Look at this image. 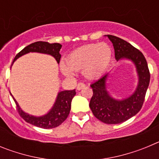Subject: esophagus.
<instances>
[{
    "instance_id": "1",
    "label": "esophagus",
    "mask_w": 159,
    "mask_h": 159,
    "mask_svg": "<svg viewBox=\"0 0 159 159\" xmlns=\"http://www.w3.org/2000/svg\"><path fill=\"white\" fill-rule=\"evenodd\" d=\"M84 88H85V84H84V83H79V84H77V91H80V90Z\"/></svg>"
}]
</instances>
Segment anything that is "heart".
Segmentation results:
<instances>
[{
    "label": "heart",
    "instance_id": "b5f03b06",
    "mask_svg": "<svg viewBox=\"0 0 159 159\" xmlns=\"http://www.w3.org/2000/svg\"><path fill=\"white\" fill-rule=\"evenodd\" d=\"M112 59V49L105 42L86 44L71 52L65 60L66 65H61L63 73L73 76L72 71L82 70L88 80H95L105 72Z\"/></svg>",
    "mask_w": 159,
    "mask_h": 159
}]
</instances>
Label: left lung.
<instances>
[{
	"instance_id": "left-lung-1",
	"label": "left lung",
	"mask_w": 159,
	"mask_h": 159,
	"mask_svg": "<svg viewBox=\"0 0 159 159\" xmlns=\"http://www.w3.org/2000/svg\"><path fill=\"white\" fill-rule=\"evenodd\" d=\"M113 43L117 61L127 60L135 67L138 84L134 92L127 98L115 99L107 91V81L109 73L91 84L93 91L89 107L95 118L107 124H118L127 121L141 110L150 84V71L143 53L123 39L105 35Z\"/></svg>"
}]
</instances>
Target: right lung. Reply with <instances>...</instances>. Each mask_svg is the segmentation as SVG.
Returning a JSON list of instances; mask_svg holds the SVG:
<instances>
[{
  "label": "right lung",
  "mask_w": 159,
  "mask_h": 159,
  "mask_svg": "<svg viewBox=\"0 0 159 159\" xmlns=\"http://www.w3.org/2000/svg\"><path fill=\"white\" fill-rule=\"evenodd\" d=\"M61 47H62V45L58 43H49L48 42L43 41H37L32 43L28 45L27 47H25L24 49H22L21 51L16 55L13 61H12L11 67L18 58L29 52H38L42 53V54L50 55L52 57H54L55 60H57V64H59L60 58H61V55L60 54ZM75 94H76L75 89L71 90V91L59 92L52 107L45 115L40 116H32V115L24 111L18 104L17 101L14 99L12 94H11V95L12 96V99H14V102H16L20 116H21L25 121L30 123V124L34 125L36 127H40V128L50 129L60 126L67 119L70 113V110H71V100H72L73 97L75 95Z\"/></svg>",
  "instance_id": "add662e5"
}]
</instances>
